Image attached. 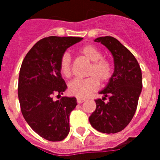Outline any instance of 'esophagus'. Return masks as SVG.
Wrapping results in <instances>:
<instances>
[{
    "instance_id": "esophagus-1",
    "label": "esophagus",
    "mask_w": 160,
    "mask_h": 160,
    "mask_svg": "<svg viewBox=\"0 0 160 160\" xmlns=\"http://www.w3.org/2000/svg\"><path fill=\"white\" fill-rule=\"evenodd\" d=\"M85 101H86V99H84V98H77V102L79 104H82Z\"/></svg>"
}]
</instances>
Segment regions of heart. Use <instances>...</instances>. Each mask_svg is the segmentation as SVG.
<instances>
[{
    "instance_id": "b5f03b06",
    "label": "heart",
    "mask_w": 160,
    "mask_h": 160,
    "mask_svg": "<svg viewBox=\"0 0 160 160\" xmlns=\"http://www.w3.org/2000/svg\"><path fill=\"white\" fill-rule=\"evenodd\" d=\"M80 56L88 60L90 63L86 79L73 80L68 84V92L78 98H85L90 95L101 85L107 84L111 80L113 68L110 61L102 57L99 48L92 45H86L78 50ZM60 72L65 78L71 75V58L68 53H64L60 60Z\"/></svg>"
}]
</instances>
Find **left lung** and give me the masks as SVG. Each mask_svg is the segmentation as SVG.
I'll list each match as a JSON object with an SVG mask.
<instances>
[{"label": "left lung", "mask_w": 160, "mask_h": 160, "mask_svg": "<svg viewBox=\"0 0 160 160\" xmlns=\"http://www.w3.org/2000/svg\"><path fill=\"white\" fill-rule=\"evenodd\" d=\"M113 57L114 72L103 90L102 99H95L96 109L89 117L94 129L103 133L122 131L133 118L142 90L141 69L134 55L117 39L105 36L95 39ZM108 99L107 102L104 99Z\"/></svg>", "instance_id": "8db88e82"}]
</instances>
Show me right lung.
<instances>
[{
  "instance_id": "1",
  "label": "right lung",
  "mask_w": 160,
  "mask_h": 160,
  "mask_svg": "<svg viewBox=\"0 0 160 160\" xmlns=\"http://www.w3.org/2000/svg\"><path fill=\"white\" fill-rule=\"evenodd\" d=\"M83 38L49 36L41 39L22 61L18 98L22 113L36 133L49 141H61L68 134L74 97H61L67 85L60 72V60L69 47Z\"/></svg>"
}]
</instances>
